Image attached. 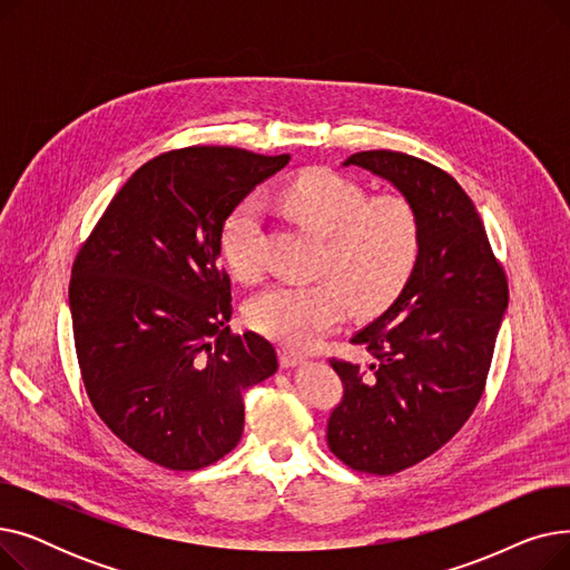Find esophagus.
<instances>
[{
	"mask_svg": "<svg viewBox=\"0 0 570 570\" xmlns=\"http://www.w3.org/2000/svg\"><path fill=\"white\" fill-rule=\"evenodd\" d=\"M279 363H282V367H295V365L305 363V355L303 353H295V351H288V348H282L279 351Z\"/></svg>",
	"mask_w": 570,
	"mask_h": 570,
	"instance_id": "esophagus-1",
	"label": "esophagus"
}]
</instances>
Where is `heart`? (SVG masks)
I'll return each mask as SVG.
<instances>
[{"label": "heart", "instance_id": "heart-1", "mask_svg": "<svg viewBox=\"0 0 570 570\" xmlns=\"http://www.w3.org/2000/svg\"><path fill=\"white\" fill-rule=\"evenodd\" d=\"M284 213L323 235L309 284L282 282L247 305V323L261 335L305 348L344 318L346 307L376 312L391 305L413 275L421 256V219L409 198L367 191L353 179L312 168L288 179L275 194ZM261 207L243 200L222 224L219 252L237 279L261 275Z\"/></svg>", "mask_w": 570, "mask_h": 570}]
</instances>
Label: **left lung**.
Returning a JSON list of instances; mask_svg holds the SVG:
<instances>
[{
  "instance_id": "left-lung-1",
  "label": "left lung",
  "mask_w": 570,
  "mask_h": 570,
  "mask_svg": "<svg viewBox=\"0 0 570 570\" xmlns=\"http://www.w3.org/2000/svg\"><path fill=\"white\" fill-rule=\"evenodd\" d=\"M351 164L393 183L423 233L397 301L351 337L374 361L331 357L344 395L327 417V448L353 471L393 475L434 455L481 402L508 279L453 175L393 149L355 153Z\"/></svg>"
}]
</instances>
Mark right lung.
Here are the masks:
<instances>
[{
  "instance_id": "right-lung-1",
  "label": "right lung",
  "mask_w": 570,
  "mask_h": 570,
  "mask_svg": "<svg viewBox=\"0 0 570 570\" xmlns=\"http://www.w3.org/2000/svg\"><path fill=\"white\" fill-rule=\"evenodd\" d=\"M288 159L170 149L127 179L76 254L69 305L87 397L119 441L164 469L228 455L243 436L245 391L277 372L273 344L226 325L219 233Z\"/></svg>"
}]
</instances>
